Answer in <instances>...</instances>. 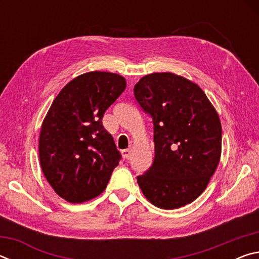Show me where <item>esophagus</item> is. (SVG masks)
<instances>
[{"label": "esophagus", "mask_w": 259, "mask_h": 259, "mask_svg": "<svg viewBox=\"0 0 259 259\" xmlns=\"http://www.w3.org/2000/svg\"><path fill=\"white\" fill-rule=\"evenodd\" d=\"M131 152H133V147L130 146L129 148H125V150L122 151V156H123L125 160H128L131 155Z\"/></svg>", "instance_id": "1"}]
</instances>
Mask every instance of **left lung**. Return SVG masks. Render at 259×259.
Returning <instances> with one entry per match:
<instances>
[{
  "label": "left lung",
  "instance_id": "1",
  "mask_svg": "<svg viewBox=\"0 0 259 259\" xmlns=\"http://www.w3.org/2000/svg\"><path fill=\"white\" fill-rule=\"evenodd\" d=\"M134 93L154 124V162L138 185L157 208L184 207L202 194L221 160L218 113L196 83L170 72L143 76Z\"/></svg>",
  "mask_w": 259,
  "mask_h": 259
}]
</instances>
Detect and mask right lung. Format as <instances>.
Masks as SVG:
<instances>
[{
  "mask_svg": "<svg viewBox=\"0 0 259 259\" xmlns=\"http://www.w3.org/2000/svg\"><path fill=\"white\" fill-rule=\"evenodd\" d=\"M125 87V78L119 74H82L61 89L42 122V171L68 202H85L102 194L119 164L121 154L102 120Z\"/></svg>",
  "mask_w": 259,
  "mask_h": 259,
  "instance_id": "add662e5",
  "label": "right lung"
}]
</instances>
